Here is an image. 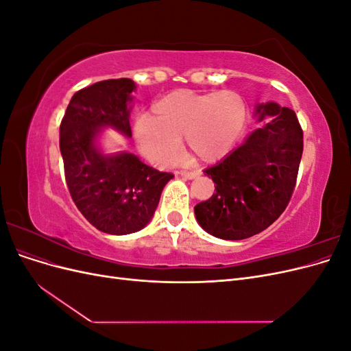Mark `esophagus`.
<instances>
[{
	"instance_id": "1",
	"label": "esophagus",
	"mask_w": 351,
	"mask_h": 351,
	"mask_svg": "<svg viewBox=\"0 0 351 351\" xmlns=\"http://www.w3.org/2000/svg\"><path fill=\"white\" fill-rule=\"evenodd\" d=\"M180 176H182L184 180H193L199 177L197 171H180Z\"/></svg>"
}]
</instances>
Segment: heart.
<instances>
[{
    "label": "heart",
    "instance_id": "obj_1",
    "mask_svg": "<svg viewBox=\"0 0 351 351\" xmlns=\"http://www.w3.org/2000/svg\"><path fill=\"white\" fill-rule=\"evenodd\" d=\"M247 117V104L236 92L176 90L152 105V117L137 119L134 137L143 155L156 165L168 167L177 161L182 137L190 155L212 164L234 147Z\"/></svg>",
    "mask_w": 351,
    "mask_h": 351
}]
</instances>
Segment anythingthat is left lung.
<instances>
[{
  "instance_id": "left-lung-1",
  "label": "left lung",
  "mask_w": 351,
  "mask_h": 351,
  "mask_svg": "<svg viewBox=\"0 0 351 351\" xmlns=\"http://www.w3.org/2000/svg\"><path fill=\"white\" fill-rule=\"evenodd\" d=\"M263 123L205 176L215 193L195 206L199 226L222 240H243L268 228L287 208L303 154L295 112L277 102L256 104Z\"/></svg>"
}]
</instances>
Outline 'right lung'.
<instances>
[{"label": "right lung", "instance_id": "add662e5", "mask_svg": "<svg viewBox=\"0 0 351 351\" xmlns=\"http://www.w3.org/2000/svg\"><path fill=\"white\" fill-rule=\"evenodd\" d=\"M136 83L110 79L73 95L60 125V151L70 195L82 215L102 232L132 234L149 224L162 189L174 176L143 164L132 152L104 154L99 136L111 129L132 137Z\"/></svg>", "mask_w": 351, "mask_h": 351}]
</instances>
